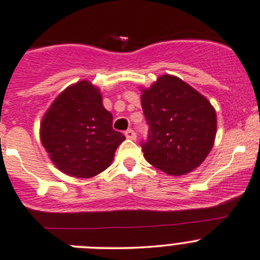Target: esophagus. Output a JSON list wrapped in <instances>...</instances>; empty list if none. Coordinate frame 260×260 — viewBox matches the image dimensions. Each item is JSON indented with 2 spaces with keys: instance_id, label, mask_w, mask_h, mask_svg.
I'll list each match as a JSON object with an SVG mask.
<instances>
[{
  "instance_id": "obj_1",
  "label": "esophagus",
  "mask_w": 260,
  "mask_h": 260,
  "mask_svg": "<svg viewBox=\"0 0 260 260\" xmlns=\"http://www.w3.org/2000/svg\"><path fill=\"white\" fill-rule=\"evenodd\" d=\"M124 136L128 139H132V141H135V139L137 138V135H136V132L133 129H127V131H125Z\"/></svg>"
}]
</instances>
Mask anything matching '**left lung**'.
<instances>
[{"mask_svg": "<svg viewBox=\"0 0 260 260\" xmlns=\"http://www.w3.org/2000/svg\"><path fill=\"white\" fill-rule=\"evenodd\" d=\"M141 103L148 139L142 144L149 165L169 176L190 173L214 146L217 113L210 102L179 77L162 75L151 87H141Z\"/></svg>", "mask_w": 260, "mask_h": 260, "instance_id": "8db88e82", "label": "left lung"}]
</instances>
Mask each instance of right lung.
<instances>
[{
    "label": "right lung",
    "mask_w": 260,
    "mask_h": 260,
    "mask_svg": "<svg viewBox=\"0 0 260 260\" xmlns=\"http://www.w3.org/2000/svg\"><path fill=\"white\" fill-rule=\"evenodd\" d=\"M101 89L82 80L63 89L43 114L41 143L56 168L75 178H92L112 165L124 141L112 128Z\"/></svg>",
    "instance_id": "add662e5"
}]
</instances>
